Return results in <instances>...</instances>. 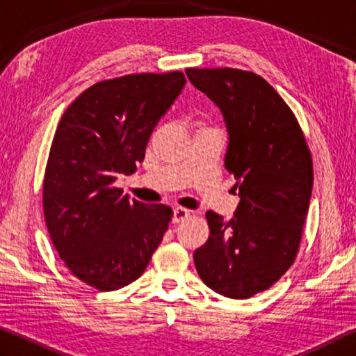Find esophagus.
<instances>
[{
	"mask_svg": "<svg viewBox=\"0 0 356 356\" xmlns=\"http://www.w3.org/2000/svg\"><path fill=\"white\" fill-rule=\"evenodd\" d=\"M190 213H191L190 210H186L184 207H176L172 212V222H180L186 220L190 216Z\"/></svg>",
	"mask_w": 356,
	"mask_h": 356,
	"instance_id": "esophagus-1",
	"label": "esophagus"
}]
</instances>
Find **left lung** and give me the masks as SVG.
<instances>
[{"mask_svg": "<svg viewBox=\"0 0 356 356\" xmlns=\"http://www.w3.org/2000/svg\"><path fill=\"white\" fill-rule=\"evenodd\" d=\"M220 108L229 134L226 170L240 202L229 221L209 210L210 236L193 254L204 284L245 300L273 286L298 252L312 193V159L297 118L252 72L186 69Z\"/></svg>", "mask_w": 356, "mask_h": 356, "instance_id": "1", "label": "left lung"}]
</instances>
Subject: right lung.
Returning a JSON list of instances; mask_svg holds the SVG:
<instances>
[{
	"label": "right lung",
	"mask_w": 356,
	"mask_h": 356,
	"mask_svg": "<svg viewBox=\"0 0 356 356\" xmlns=\"http://www.w3.org/2000/svg\"><path fill=\"white\" fill-rule=\"evenodd\" d=\"M182 72L95 83L59 120L44 177V213L59 257L78 280L118 291L140 278L172 210L114 186L134 174L160 118L182 92Z\"/></svg>",
	"instance_id": "add662e5"
}]
</instances>
